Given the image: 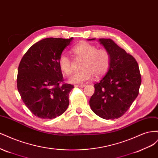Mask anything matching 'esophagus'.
Returning a JSON list of instances; mask_svg holds the SVG:
<instances>
[{
    "instance_id": "34e87169",
    "label": "esophagus",
    "mask_w": 158,
    "mask_h": 158,
    "mask_svg": "<svg viewBox=\"0 0 158 158\" xmlns=\"http://www.w3.org/2000/svg\"><path fill=\"white\" fill-rule=\"evenodd\" d=\"M86 86V85L85 84H80V85H76V87H78V88H84Z\"/></svg>"
}]
</instances>
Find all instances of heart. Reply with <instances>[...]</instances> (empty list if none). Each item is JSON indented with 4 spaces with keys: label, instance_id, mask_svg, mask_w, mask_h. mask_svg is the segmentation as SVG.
<instances>
[{
    "label": "heart",
    "instance_id": "1",
    "mask_svg": "<svg viewBox=\"0 0 158 158\" xmlns=\"http://www.w3.org/2000/svg\"><path fill=\"white\" fill-rule=\"evenodd\" d=\"M72 52L76 59L82 60L78 73L69 79L72 84H78L87 82L94 75L96 78L106 74L110 65V55L105 49H98L97 47L88 42H82L75 46ZM59 66L61 71L70 76L73 73L72 60L68 56L61 55L59 59Z\"/></svg>",
    "mask_w": 158,
    "mask_h": 158
}]
</instances>
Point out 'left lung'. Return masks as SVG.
<instances>
[{
	"label": "left lung",
	"instance_id": "obj_1",
	"mask_svg": "<svg viewBox=\"0 0 158 158\" xmlns=\"http://www.w3.org/2000/svg\"><path fill=\"white\" fill-rule=\"evenodd\" d=\"M98 41L109 52L110 65L106 76L94 84L89 106L104 119L118 118L127 111L139 93L142 81L139 67L135 59L112 40Z\"/></svg>",
	"mask_w": 158,
	"mask_h": 158
}]
</instances>
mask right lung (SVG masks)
I'll return each instance as SVG.
<instances>
[{"label":"right lung","instance_id":"1","mask_svg":"<svg viewBox=\"0 0 158 158\" xmlns=\"http://www.w3.org/2000/svg\"><path fill=\"white\" fill-rule=\"evenodd\" d=\"M73 40L49 37L33 44L23 56L18 69L17 88L23 103L35 116H60L68 108L73 85L61 84L59 59Z\"/></svg>","mask_w":158,"mask_h":158}]
</instances>
